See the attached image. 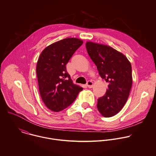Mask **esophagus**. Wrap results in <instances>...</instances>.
Masks as SVG:
<instances>
[{
  "label": "esophagus",
  "mask_w": 156,
  "mask_h": 156,
  "mask_svg": "<svg viewBox=\"0 0 156 156\" xmlns=\"http://www.w3.org/2000/svg\"><path fill=\"white\" fill-rule=\"evenodd\" d=\"M87 86L88 88H92L93 87V82H92L91 80H89L88 81L87 83Z\"/></svg>",
  "instance_id": "obj_1"
}]
</instances>
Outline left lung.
Wrapping results in <instances>:
<instances>
[{"label": "left lung", "mask_w": 156, "mask_h": 156, "mask_svg": "<svg viewBox=\"0 0 156 156\" xmlns=\"http://www.w3.org/2000/svg\"><path fill=\"white\" fill-rule=\"evenodd\" d=\"M88 54L96 64L101 77L109 83L97 107L105 117L117 114L124 106L131 89L132 68L128 58L111 47L87 42Z\"/></svg>", "instance_id": "obj_1"}]
</instances>
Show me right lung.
<instances>
[{
    "instance_id": "right-lung-1",
    "label": "right lung",
    "mask_w": 156,
    "mask_h": 156,
    "mask_svg": "<svg viewBox=\"0 0 156 156\" xmlns=\"http://www.w3.org/2000/svg\"><path fill=\"white\" fill-rule=\"evenodd\" d=\"M83 41L67 38L45 48L36 67L39 89L48 108L58 112L73 104L83 88L73 83L66 65Z\"/></svg>"
}]
</instances>
